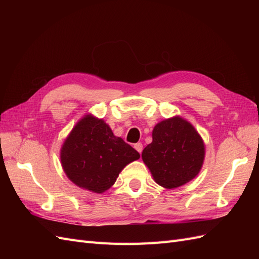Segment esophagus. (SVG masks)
<instances>
[{"instance_id": "1", "label": "esophagus", "mask_w": 259, "mask_h": 259, "mask_svg": "<svg viewBox=\"0 0 259 259\" xmlns=\"http://www.w3.org/2000/svg\"><path fill=\"white\" fill-rule=\"evenodd\" d=\"M134 148L136 149V150H137L139 153H142V151H143V144H142V143H137V144L134 145Z\"/></svg>"}]
</instances>
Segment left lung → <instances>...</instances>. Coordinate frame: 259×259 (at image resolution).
<instances>
[{
    "label": "left lung",
    "mask_w": 259,
    "mask_h": 259,
    "mask_svg": "<svg viewBox=\"0 0 259 259\" xmlns=\"http://www.w3.org/2000/svg\"><path fill=\"white\" fill-rule=\"evenodd\" d=\"M142 158L156 184L175 189L198 176L205 145L190 122L175 115L153 127L152 143L144 149Z\"/></svg>",
    "instance_id": "left-lung-1"
}]
</instances>
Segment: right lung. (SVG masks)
<instances>
[{
    "instance_id": "1",
    "label": "right lung",
    "mask_w": 259,
    "mask_h": 259,
    "mask_svg": "<svg viewBox=\"0 0 259 259\" xmlns=\"http://www.w3.org/2000/svg\"><path fill=\"white\" fill-rule=\"evenodd\" d=\"M139 158L135 149L114 136L103 119L91 113L76 122L60 149L61 166L67 177L94 193L107 191L122 169Z\"/></svg>"
}]
</instances>
